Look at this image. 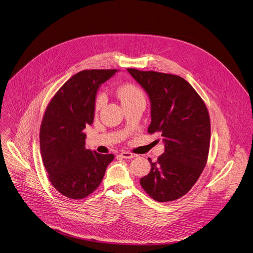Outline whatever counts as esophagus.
<instances>
[{
	"label": "esophagus",
	"instance_id": "esophagus-1",
	"mask_svg": "<svg viewBox=\"0 0 253 253\" xmlns=\"http://www.w3.org/2000/svg\"><path fill=\"white\" fill-rule=\"evenodd\" d=\"M120 155H121V157H123V158H134V157L137 156V154L132 153V152H129V151H122V152L120 153Z\"/></svg>",
	"mask_w": 253,
	"mask_h": 253
}]
</instances>
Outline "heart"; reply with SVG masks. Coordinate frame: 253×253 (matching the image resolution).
<instances>
[{
  "label": "heart",
  "mask_w": 253,
  "mask_h": 253,
  "mask_svg": "<svg viewBox=\"0 0 253 253\" xmlns=\"http://www.w3.org/2000/svg\"><path fill=\"white\" fill-rule=\"evenodd\" d=\"M117 95L120 98L122 105L130 103L136 99L143 98L142 91L135 84H124L120 85L117 88ZM104 102H105V96L103 94L98 95L96 102H95V110L98 111Z\"/></svg>",
  "instance_id": "obj_1"
}]
</instances>
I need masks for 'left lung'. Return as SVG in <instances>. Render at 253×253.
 I'll list each match as a JSON object with an SVG mask.
<instances>
[{
  "mask_svg": "<svg viewBox=\"0 0 253 253\" xmlns=\"http://www.w3.org/2000/svg\"><path fill=\"white\" fill-rule=\"evenodd\" d=\"M151 102L148 133L159 132L165 152L140 178L142 189L157 202L185 196L197 182L208 160L211 123L208 109L195 88L178 76L127 68Z\"/></svg>",
  "mask_w": 253,
  "mask_h": 253,
  "instance_id": "obj_1",
  "label": "left lung"
}]
</instances>
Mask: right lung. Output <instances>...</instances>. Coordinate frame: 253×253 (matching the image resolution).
I'll use <instances>...</instances> for the list:
<instances>
[{"label":"right lung","instance_id":"add662e5","mask_svg":"<svg viewBox=\"0 0 253 253\" xmlns=\"http://www.w3.org/2000/svg\"><path fill=\"white\" fill-rule=\"evenodd\" d=\"M117 70H86L68 80L52 97L40 127L42 160L54 189L74 200L89 196L114 154L85 149L83 130L94 121L98 87Z\"/></svg>","mask_w":253,"mask_h":253}]
</instances>
